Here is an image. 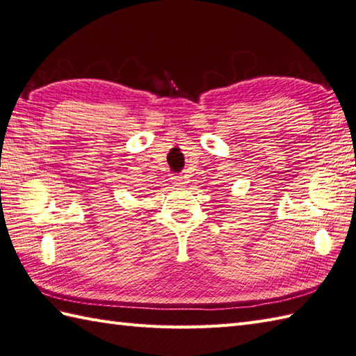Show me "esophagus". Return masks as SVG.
<instances>
[{"label":"esophagus","mask_w":356,"mask_h":356,"mask_svg":"<svg viewBox=\"0 0 356 356\" xmlns=\"http://www.w3.org/2000/svg\"><path fill=\"white\" fill-rule=\"evenodd\" d=\"M184 184H186V179H183V177H177V178H173V186L181 187V186H184Z\"/></svg>","instance_id":"esophagus-1"}]
</instances>
